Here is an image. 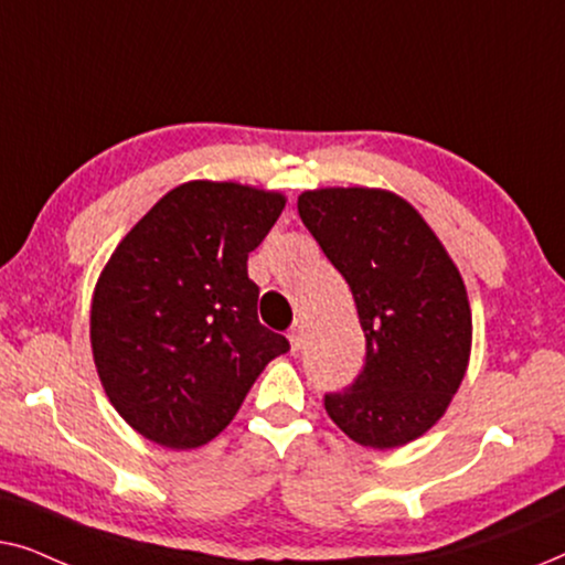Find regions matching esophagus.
<instances>
[{
    "mask_svg": "<svg viewBox=\"0 0 565 565\" xmlns=\"http://www.w3.org/2000/svg\"><path fill=\"white\" fill-rule=\"evenodd\" d=\"M288 339H290V350L298 352L300 347H303V323H292V329L288 331Z\"/></svg>",
    "mask_w": 565,
    "mask_h": 565,
    "instance_id": "obj_1",
    "label": "esophagus"
}]
</instances>
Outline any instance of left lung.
Here are the masks:
<instances>
[{
  "label": "left lung",
  "instance_id": "8db88e82",
  "mask_svg": "<svg viewBox=\"0 0 565 565\" xmlns=\"http://www.w3.org/2000/svg\"><path fill=\"white\" fill-rule=\"evenodd\" d=\"M298 213L350 285L365 331V367L327 393V414L362 447L414 443L443 419L468 370L473 321L458 267L396 192L306 190Z\"/></svg>",
  "mask_w": 565,
  "mask_h": 565
}]
</instances>
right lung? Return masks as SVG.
I'll use <instances>...</instances> for the list:
<instances>
[{"label":"right lung","instance_id":"1","mask_svg":"<svg viewBox=\"0 0 565 565\" xmlns=\"http://www.w3.org/2000/svg\"><path fill=\"white\" fill-rule=\"evenodd\" d=\"M282 207V192L192 180L115 246L92 296V358L138 435L169 450L211 443L267 362L288 352L259 323L246 273Z\"/></svg>","mask_w":565,"mask_h":565}]
</instances>
